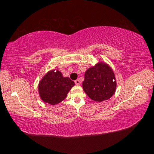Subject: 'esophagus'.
<instances>
[{
  "mask_svg": "<svg viewBox=\"0 0 154 154\" xmlns=\"http://www.w3.org/2000/svg\"><path fill=\"white\" fill-rule=\"evenodd\" d=\"M75 84H76V85H79V84H80L79 80V79L75 80Z\"/></svg>",
  "mask_w": 154,
  "mask_h": 154,
  "instance_id": "1",
  "label": "esophagus"
}]
</instances>
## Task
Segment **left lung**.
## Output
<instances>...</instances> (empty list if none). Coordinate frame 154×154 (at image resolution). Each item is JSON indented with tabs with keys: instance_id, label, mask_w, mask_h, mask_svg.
<instances>
[{
	"instance_id": "obj_1",
	"label": "left lung",
	"mask_w": 154,
	"mask_h": 154,
	"mask_svg": "<svg viewBox=\"0 0 154 154\" xmlns=\"http://www.w3.org/2000/svg\"><path fill=\"white\" fill-rule=\"evenodd\" d=\"M82 85L84 92L92 100L102 102L113 95L117 84L110 66L99 62L85 71Z\"/></svg>"
}]
</instances>
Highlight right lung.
Masks as SVG:
<instances>
[{
	"label": "right lung",
	"mask_w": 154,
	"mask_h": 154,
	"mask_svg": "<svg viewBox=\"0 0 154 154\" xmlns=\"http://www.w3.org/2000/svg\"><path fill=\"white\" fill-rule=\"evenodd\" d=\"M74 85V82L69 77H64L61 72L52 70L40 81L38 92L43 102L52 105H57L66 97Z\"/></svg>",
	"instance_id": "add662e5"
}]
</instances>
